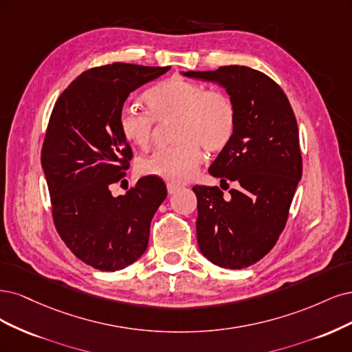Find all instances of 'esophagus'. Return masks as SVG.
Returning a JSON list of instances; mask_svg holds the SVG:
<instances>
[{
  "label": "esophagus",
  "mask_w": 352,
  "mask_h": 352,
  "mask_svg": "<svg viewBox=\"0 0 352 352\" xmlns=\"http://www.w3.org/2000/svg\"><path fill=\"white\" fill-rule=\"evenodd\" d=\"M166 188H168V192H169V195H174V192H177L178 190H181V186H178V184H173V183H168V184H166Z\"/></svg>",
  "instance_id": "1"
}]
</instances>
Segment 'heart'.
Here are the masks:
<instances>
[{
  "label": "heart",
  "mask_w": 352,
  "mask_h": 352,
  "mask_svg": "<svg viewBox=\"0 0 352 352\" xmlns=\"http://www.w3.org/2000/svg\"><path fill=\"white\" fill-rule=\"evenodd\" d=\"M143 100L146 112L124 108L118 114V130L124 140L142 151L149 149L155 122L174 120L171 139L175 144L142 160L138 166L142 175L173 184L186 183L201 162L200 147L218 153L235 134V104L219 90H206L199 83L171 77L147 89Z\"/></svg>",
  "instance_id": "b5f03b06"
}]
</instances>
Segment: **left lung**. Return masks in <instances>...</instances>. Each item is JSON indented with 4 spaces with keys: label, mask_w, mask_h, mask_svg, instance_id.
<instances>
[{
    "label": "left lung",
    "mask_w": 352,
    "mask_h": 352,
    "mask_svg": "<svg viewBox=\"0 0 352 352\" xmlns=\"http://www.w3.org/2000/svg\"><path fill=\"white\" fill-rule=\"evenodd\" d=\"M184 76L219 83L236 108L234 138L209 168L236 188L223 197L219 187H192L199 248L221 267H248L274 248L288 221L302 174L297 120L280 86L250 67L225 65Z\"/></svg>",
    "instance_id": "8db88e82"
}]
</instances>
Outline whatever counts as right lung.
<instances>
[{
    "label": "right lung",
    "mask_w": 352,
    "mask_h": 352,
    "mask_svg": "<svg viewBox=\"0 0 352 352\" xmlns=\"http://www.w3.org/2000/svg\"><path fill=\"white\" fill-rule=\"evenodd\" d=\"M171 67L112 63L94 67L56 99L45 133L41 162L61 240L86 265L114 272L147 248L151 222L166 197L157 177H143L127 195L109 187L126 177L133 160L118 130L129 95Z\"/></svg>",
    "instance_id": "obj_1"
}]
</instances>
